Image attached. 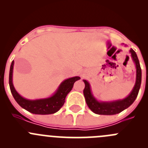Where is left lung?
<instances>
[{
	"instance_id": "obj_1",
	"label": "left lung",
	"mask_w": 148,
	"mask_h": 148,
	"mask_svg": "<svg viewBox=\"0 0 148 148\" xmlns=\"http://www.w3.org/2000/svg\"><path fill=\"white\" fill-rule=\"evenodd\" d=\"M131 53L132 59L135 63L137 69L136 74V82L132 89V92L127 97L122 100H117L115 102H99L95 99V98L92 96L91 93V89L89 84L87 81L84 80L85 84V87L84 89V95L85 100L89 108L92 110L93 112L97 114H104V115H112V114H118L123 111L124 110L129 107L135 99L137 98L138 95L139 90L140 88L142 80V71L140 68V62H139L138 56L136 53L132 49L130 50Z\"/></svg>"
}]
</instances>
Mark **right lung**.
Listing matches in <instances>:
<instances>
[{
    "label": "right lung",
    "instance_id": "obj_1",
    "mask_svg": "<svg viewBox=\"0 0 148 148\" xmlns=\"http://www.w3.org/2000/svg\"><path fill=\"white\" fill-rule=\"evenodd\" d=\"M13 64H14V62L13 61L10 65L9 72V86L10 92L18 104L23 109L33 114H50L59 111L64 104L66 97L73 88L74 82L80 79L79 77H75L64 80L61 84L56 93L53 96L47 99L28 100L19 95L13 86V82H12Z\"/></svg>",
    "mask_w": 148,
    "mask_h": 148
}]
</instances>
